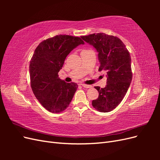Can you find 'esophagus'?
Segmentation results:
<instances>
[{"instance_id": "esophagus-1", "label": "esophagus", "mask_w": 160, "mask_h": 160, "mask_svg": "<svg viewBox=\"0 0 160 160\" xmlns=\"http://www.w3.org/2000/svg\"><path fill=\"white\" fill-rule=\"evenodd\" d=\"M82 87H83L85 88H91V85H85V84H81Z\"/></svg>"}]
</instances>
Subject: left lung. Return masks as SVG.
<instances>
[{
    "instance_id": "left-lung-1",
    "label": "left lung",
    "mask_w": 160,
    "mask_h": 160,
    "mask_svg": "<svg viewBox=\"0 0 160 160\" xmlns=\"http://www.w3.org/2000/svg\"><path fill=\"white\" fill-rule=\"evenodd\" d=\"M81 38L98 52L99 71L107 72V85L95 87L99 97L92 101V105L100 112H109L122 102L132 79L129 52L122 40L113 35L93 33Z\"/></svg>"
}]
</instances>
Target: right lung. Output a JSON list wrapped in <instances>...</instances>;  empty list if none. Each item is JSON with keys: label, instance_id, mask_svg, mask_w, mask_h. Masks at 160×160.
<instances>
[{"label": "right lung", "instance_id": "obj_1", "mask_svg": "<svg viewBox=\"0 0 160 160\" xmlns=\"http://www.w3.org/2000/svg\"><path fill=\"white\" fill-rule=\"evenodd\" d=\"M84 44L80 37L59 35L37 46L29 65L31 86L34 95L47 110L60 113L69 107L78 85L61 80L58 72L67 56Z\"/></svg>", "mask_w": 160, "mask_h": 160}]
</instances>
